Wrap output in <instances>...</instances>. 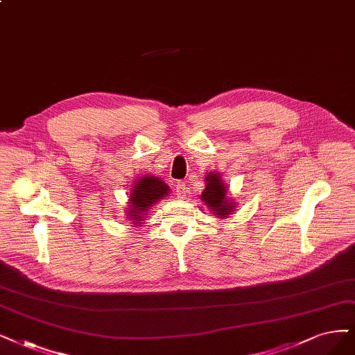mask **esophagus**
Listing matches in <instances>:
<instances>
[{
  "mask_svg": "<svg viewBox=\"0 0 355 355\" xmlns=\"http://www.w3.org/2000/svg\"><path fill=\"white\" fill-rule=\"evenodd\" d=\"M175 190H177V198H178V199H184V198H186V193H187V184H186L184 181L178 182Z\"/></svg>",
  "mask_w": 355,
  "mask_h": 355,
  "instance_id": "1",
  "label": "esophagus"
}]
</instances>
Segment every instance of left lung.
I'll return each mask as SVG.
<instances>
[{
  "label": "left lung",
  "instance_id": "obj_1",
  "mask_svg": "<svg viewBox=\"0 0 355 355\" xmlns=\"http://www.w3.org/2000/svg\"><path fill=\"white\" fill-rule=\"evenodd\" d=\"M205 190L202 191L200 199L207 206L211 214H214L215 218L227 219L232 212L235 211V200L228 196V190L225 182L222 181L219 173H209L205 177Z\"/></svg>",
  "mask_w": 355,
  "mask_h": 355
}]
</instances>
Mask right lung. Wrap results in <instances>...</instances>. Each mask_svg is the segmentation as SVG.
<instances>
[{
	"label": "right lung",
	"instance_id": "add662e5",
	"mask_svg": "<svg viewBox=\"0 0 355 355\" xmlns=\"http://www.w3.org/2000/svg\"><path fill=\"white\" fill-rule=\"evenodd\" d=\"M169 194V186L164 180L155 175H143L135 181L133 187L128 193L127 202V224L140 227L141 220L149 215L150 209L166 198Z\"/></svg>",
	"mask_w": 355,
	"mask_h": 355
}]
</instances>
